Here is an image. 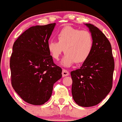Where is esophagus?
<instances>
[{
    "label": "esophagus",
    "mask_w": 122,
    "mask_h": 122,
    "mask_svg": "<svg viewBox=\"0 0 122 122\" xmlns=\"http://www.w3.org/2000/svg\"><path fill=\"white\" fill-rule=\"evenodd\" d=\"M69 75V73L68 71H67L65 69H63L62 71V76L63 77L66 76H68Z\"/></svg>",
    "instance_id": "34e87169"
}]
</instances>
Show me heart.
<instances>
[{
  "label": "heart",
  "instance_id": "b5f03b06",
  "mask_svg": "<svg viewBox=\"0 0 122 122\" xmlns=\"http://www.w3.org/2000/svg\"><path fill=\"white\" fill-rule=\"evenodd\" d=\"M57 38L58 41L49 42L48 50L55 60H58L65 51L66 55L61 61V64L65 67H69L75 62H84L93 49V37L87 30L65 26L57 32Z\"/></svg>",
  "mask_w": 122,
  "mask_h": 122
}]
</instances>
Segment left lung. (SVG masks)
Here are the masks:
<instances>
[{
	"instance_id": "left-lung-1",
	"label": "left lung",
	"mask_w": 122,
	"mask_h": 122,
	"mask_svg": "<svg viewBox=\"0 0 122 122\" xmlns=\"http://www.w3.org/2000/svg\"><path fill=\"white\" fill-rule=\"evenodd\" d=\"M85 25L93 37V49L81 67L71 75L73 100L79 106L88 107L100 103L112 90L114 61L106 36L94 25Z\"/></svg>"
}]
</instances>
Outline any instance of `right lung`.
Returning <instances> with one entry per match:
<instances>
[{
    "instance_id": "1",
    "label": "right lung",
    "mask_w": 122,
    "mask_h": 122,
    "mask_svg": "<svg viewBox=\"0 0 122 122\" xmlns=\"http://www.w3.org/2000/svg\"><path fill=\"white\" fill-rule=\"evenodd\" d=\"M56 23L36 25L24 31L13 45L10 59L11 84L25 102L42 105L50 99L53 85L60 79L61 67L48 50Z\"/></svg>"
}]
</instances>
